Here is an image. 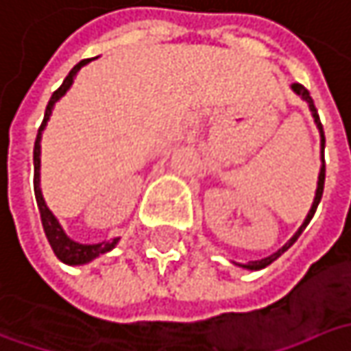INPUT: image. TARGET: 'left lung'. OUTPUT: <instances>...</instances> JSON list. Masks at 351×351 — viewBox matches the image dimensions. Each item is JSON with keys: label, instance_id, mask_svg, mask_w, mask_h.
I'll return each mask as SVG.
<instances>
[{"label": "left lung", "instance_id": "1", "mask_svg": "<svg viewBox=\"0 0 351 351\" xmlns=\"http://www.w3.org/2000/svg\"><path fill=\"white\" fill-rule=\"evenodd\" d=\"M292 89L296 91V93L310 105V111H312V114H314V121H316V125H318L319 129V136H322V153H324V147H326V136H324V127H322V123H319V117H318V111H316V105H314V99L310 97V91L304 87V85H300V83H294L292 85ZM324 180H326V162H324V156H322V169H319V176H318V189H316V198H314V204H312V208H310V213H308V217H306V220H304V224L298 228V232L294 234V237L290 238L282 248H280L278 252H274L272 256L268 258H262V260H254V262H248V264H242L244 268H248V270H260V268H264V266H268V264H272L274 260L278 256H282L296 240H298V237L304 232V228L308 226V222L312 220V217H314V213H316V208H318L319 200H322V193H324Z\"/></svg>", "mask_w": 351, "mask_h": 351}]
</instances>
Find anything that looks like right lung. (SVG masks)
<instances>
[{"mask_svg":"<svg viewBox=\"0 0 351 351\" xmlns=\"http://www.w3.org/2000/svg\"><path fill=\"white\" fill-rule=\"evenodd\" d=\"M89 61H91V59L79 61L71 71H69V75L65 77V81L61 83V87L51 95V99H49V103H47V109H45L43 123H41L39 133H37V138H35V147H33V171H35V176H33V191H35V198H37L39 215H41V224H43L45 237H47L49 244H51L55 256L59 258V260H63L65 264H85V262L93 260V258H97L99 254L109 252L114 244H117V238H114L113 242H101V244H79V242L71 240V238L63 232V228L59 226V222H57V218L51 215V210L47 208V204H45V200H43V195H41V189H39V141H41V131H43L45 123L49 121V114H51L55 101L67 93V89L71 87L73 77L77 75V71H79L83 65H87Z\"/></svg>","mask_w":351,"mask_h":351,"instance_id":"obj_1","label":"right lung"}]
</instances>
